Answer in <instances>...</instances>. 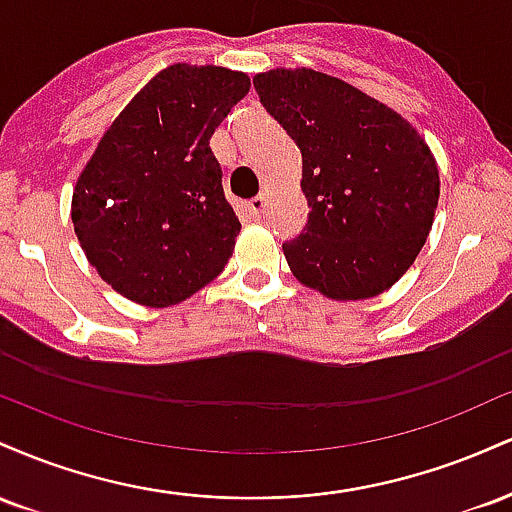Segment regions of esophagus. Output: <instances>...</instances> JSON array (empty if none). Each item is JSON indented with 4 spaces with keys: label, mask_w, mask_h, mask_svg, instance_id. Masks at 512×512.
Wrapping results in <instances>:
<instances>
[{
    "label": "esophagus",
    "mask_w": 512,
    "mask_h": 512,
    "mask_svg": "<svg viewBox=\"0 0 512 512\" xmlns=\"http://www.w3.org/2000/svg\"><path fill=\"white\" fill-rule=\"evenodd\" d=\"M264 204H267V192H260V195H257V197H252V199H250L252 214L260 216L262 209H264Z\"/></svg>",
    "instance_id": "34e87169"
}]
</instances>
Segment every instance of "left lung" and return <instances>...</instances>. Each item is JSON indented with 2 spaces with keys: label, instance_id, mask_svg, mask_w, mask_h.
Returning a JSON list of instances; mask_svg holds the SVG:
<instances>
[{
  "label": "left lung",
  "instance_id": "obj_1",
  "mask_svg": "<svg viewBox=\"0 0 512 512\" xmlns=\"http://www.w3.org/2000/svg\"><path fill=\"white\" fill-rule=\"evenodd\" d=\"M252 84L303 156L310 214L284 243L293 276L334 301L387 291L436 216L440 178L424 137L385 103L315 69H272Z\"/></svg>",
  "mask_w": 512,
  "mask_h": 512
}]
</instances>
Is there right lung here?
<instances>
[{
  "instance_id": "right-lung-1",
  "label": "right lung",
  "mask_w": 512,
  "mask_h": 512,
  "mask_svg": "<svg viewBox=\"0 0 512 512\" xmlns=\"http://www.w3.org/2000/svg\"><path fill=\"white\" fill-rule=\"evenodd\" d=\"M250 79L226 67L173 64L125 105L81 170L74 233L105 284L149 308L214 281L236 248L209 139Z\"/></svg>"
}]
</instances>
